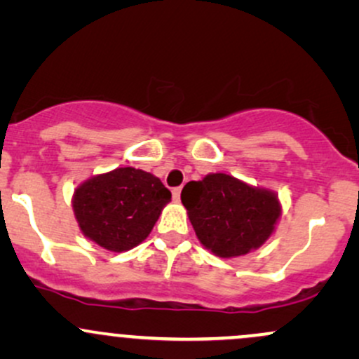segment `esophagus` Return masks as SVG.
I'll use <instances>...</instances> for the list:
<instances>
[{
    "label": "esophagus",
    "mask_w": 359,
    "mask_h": 359,
    "mask_svg": "<svg viewBox=\"0 0 359 359\" xmlns=\"http://www.w3.org/2000/svg\"><path fill=\"white\" fill-rule=\"evenodd\" d=\"M180 191H182V189H180V187L172 189V196H174V201H179L180 199Z\"/></svg>",
    "instance_id": "1"
}]
</instances>
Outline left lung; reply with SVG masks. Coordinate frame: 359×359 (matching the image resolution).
<instances>
[{
  "instance_id": "8db88e82",
  "label": "left lung",
  "mask_w": 359,
  "mask_h": 359,
  "mask_svg": "<svg viewBox=\"0 0 359 359\" xmlns=\"http://www.w3.org/2000/svg\"><path fill=\"white\" fill-rule=\"evenodd\" d=\"M180 199L197 240L219 258L258 250L275 233L282 216L273 191L221 172L185 184Z\"/></svg>"
}]
</instances>
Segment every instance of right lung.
<instances>
[{
	"label": "right lung",
	"mask_w": 359,
	"mask_h": 359,
	"mask_svg": "<svg viewBox=\"0 0 359 359\" xmlns=\"http://www.w3.org/2000/svg\"><path fill=\"white\" fill-rule=\"evenodd\" d=\"M172 194L158 177L118 167L77 185L72 209L81 233L113 253L145 241Z\"/></svg>",
	"instance_id": "right-lung-1"
}]
</instances>
